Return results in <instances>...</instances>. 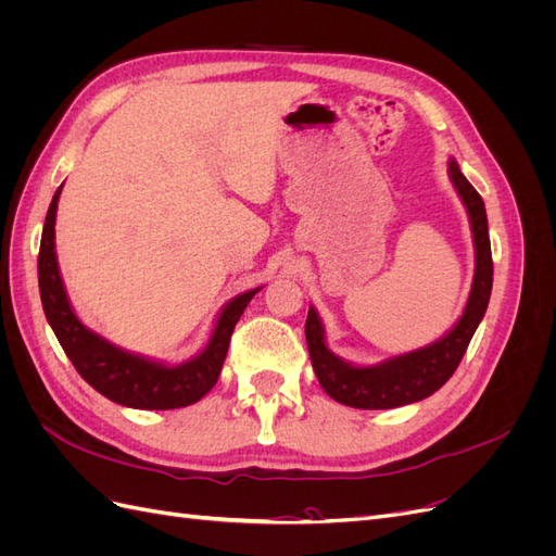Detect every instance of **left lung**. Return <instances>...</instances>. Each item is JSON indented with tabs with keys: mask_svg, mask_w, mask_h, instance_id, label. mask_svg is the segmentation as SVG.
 I'll use <instances>...</instances> for the list:
<instances>
[{
	"mask_svg": "<svg viewBox=\"0 0 556 556\" xmlns=\"http://www.w3.org/2000/svg\"><path fill=\"white\" fill-rule=\"evenodd\" d=\"M447 174L457 194L462 197L470 231H473L476 245V274L470 294L466 301L464 315L457 319L443 339L419 350L396 355L374 366H355L341 357H336L325 343V327L319 323L317 311L311 306L306 317V343L313 362V371L323 384V390L350 408L384 410L408 406V403L422 401L439 392L441 387L457 371L464 352L473 339V333L484 317L490 304L494 262L490 245V229H486L484 201L476 192L473 185L459 172V164L450 157Z\"/></svg>",
	"mask_w": 556,
	"mask_h": 556,
	"instance_id": "8db88e82",
	"label": "left lung"
}]
</instances>
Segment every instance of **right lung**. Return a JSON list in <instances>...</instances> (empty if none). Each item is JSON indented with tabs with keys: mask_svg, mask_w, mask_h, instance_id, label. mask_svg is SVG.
<instances>
[{
	"mask_svg": "<svg viewBox=\"0 0 556 556\" xmlns=\"http://www.w3.org/2000/svg\"><path fill=\"white\" fill-rule=\"evenodd\" d=\"M62 185L58 188L43 223L39 248V294L48 325L53 327L62 350L80 378L113 403L139 410H172L197 403L213 390L237 327L250 299L262 288L233 296L223 308L206 348L197 357L169 366L164 362L134 355L88 329L74 313L60 276L55 255V215Z\"/></svg>",
	"mask_w": 556,
	"mask_h": 556,
	"instance_id": "1",
	"label": "right lung"
}]
</instances>
